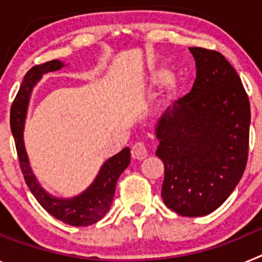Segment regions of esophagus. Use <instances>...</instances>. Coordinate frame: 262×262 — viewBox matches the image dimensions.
<instances>
[{
    "label": "esophagus",
    "mask_w": 262,
    "mask_h": 262,
    "mask_svg": "<svg viewBox=\"0 0 262 262\" xmlns=\"http://www.w3.org/2000/svg\"><path fill=\"white\" fill-rule=\"evenodd\" d=\"M131 156L135 160H144L148 156L147 147L143 143H136L131 149Z\"/></svg>",
    "instance_id": "34e87169"
}]
</instances>
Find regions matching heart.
Returning <instances> with one entry per match:
<instances>
[{
    "label": "heart",
    "instance_id": "obj_1",
    "mask_svg": "<svg viewBox=\"0 0 262 262\" xmlns=\"http://www.w3.org/2000/svg\"><path fill=\"white\" fill-rule=\"evenodd\" d=\"M172 69L168 67H156L152 68L148 73V85L151 89H160V88L166 86L165 101L168 103H173L177 101L180 94H181V86L177 81L174 80Z\"/></svg>",
    "mask_w": 262,
    "mask_h": 262
}]
</instances>
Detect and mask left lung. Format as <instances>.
<instances>
[{"label": "left lung", "instance_id": "obj_1", "mask_svg": "<svg viewBox=\"0 0 262 262\" xmlns=\"http://www.w3.org/2000/svg\"><path fill=\"white\" fill-rule=\"evenodd\" d=\"M196 78L190 93L157 120L156 156L163 160L161 198L182 216L221 207L248 160L251 107L239 75L216 51L190 47Z\"/></svg>", "mask_w": 262, "mask_h": 262}]
</instances>
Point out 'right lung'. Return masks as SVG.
<instances>
[{"label": "right lung", "instance_id": "1", "mask_svg": "<svg viewBox=\"0 0 262 262\" xmlns=\"http://www.w3.org/2000/svg\"><path fill=\"white\" fill-rule=\"evenodd\" d=\"M62 67H66V62L60 60H52L41 66L32 67L27 72L19 88V92L11 106L10 128L14 140H15L18 159H19V165L25 181L41 207L53 217L61 221L62 223L76 227L90 226L101 221L110 210L111 203L114 200L118 178L129 165L131 152H129V148L126 147L119 154L106 160L99 169L98 174L94 178V181L78 195L71 196V198H59L48 193L45 187L41 186L30 165L25 140H23V131H25L27 108H29L30 98H31L34 88L40 81L43 75L59 71Z\"/></svg>", "mask_w": 262, "mask_h": 262}]
</instances>
